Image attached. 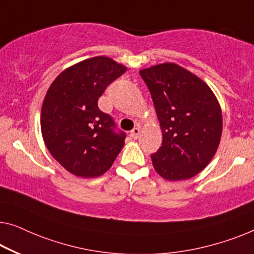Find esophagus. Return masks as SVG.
I'll return each mask as SVG.
<instances>
[{"label":"esophagus","mask_w":254,"mask_h":254,"mask_svg":"<svg viewBox=\"0 0 254 254\" xmlns=\"http://www.w3.org/2000/svg\"><path fill=\"white\" fill-rule=\"evenodd\" d=\"M139 133H140V128H139V127H134L133 130L130 131V135H131V137L133 138V139H137Z\"/></svg>","instance_id":"1"}]
</instances>
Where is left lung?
I'll list each match as a JSON object with an SVG mask.
<instances>
[{
  "label": "left lung",
  "mask_w": 254,
  "mask_h": 254,
  "mask_svg": "<svg viewBox=\"0 0 254 254\" xmlns=\"http://www.w3.org/2000/svg\"><path fill=\"white\" fill-rule=\"evenodd\" d=\"M153 99L163 141L151 161L170 181L185 180L210 163L222 132L221 109L202 79L176 64L139 71Z\"/></svg>",
  "instance_id": "1"
}]
</instances>
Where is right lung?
I'll return each mask as SVG.
<instances>
[{"label": "right lung", "instance_id": "right-lung-1", "mask_svg": "<svg viewBox=\"0 0 254 254\" xmlns=\"http://www.w3.org/2000/svg\"><path fill=\"white\" fill-rule=\"evenodd\" d=\"M127 68L107 57H94L67 68L45 94L41 130L52 156L68 172L99 177L114 163L126 133L98 107L106 88Z\"/></svg>", "mask_w": 254, "mask_h": 254}]
</instances>
